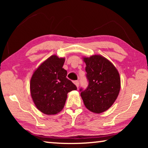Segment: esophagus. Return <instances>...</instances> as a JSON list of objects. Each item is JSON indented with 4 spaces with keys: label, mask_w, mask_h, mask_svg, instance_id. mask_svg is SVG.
<instances>
[{
    "label": "esophagus",
    "mask_w": 148,
    "mask_h": 148,
    "mask_svg": "<svg viewBox=\"0 0 148 148\" xmlns=\"http://www.w3.org/2000/svg\"><path fill=\"white\" fill-rule=\"evenodd\" d=\"M74 84H75V85H76L77 87H79V81H77V80H76V81H74Z\"/></svg>",
    "instance_id": "1"
}]
</instances>
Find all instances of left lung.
<instances>
[{
    "instance_id": "1",
    "label": "left lung",
    "mask_w": 148,
    "mask_h": 148,
    "mask_svg": "<svg viewBox=\"0 0 148 148\" xmlns=\"http://www.w3.org/2000/svg\"><path fill=\"white\" fill-rule=\"evenodd\" d=\"M84 61L89 84L86 89H79L81 97L87 109L101 114L117 98L121 87L119 72L111 62L99 55L84 57Z\"/></svg>"
}]
</instances>
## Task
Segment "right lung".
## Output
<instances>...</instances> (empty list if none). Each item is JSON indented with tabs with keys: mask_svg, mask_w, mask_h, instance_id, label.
<instances>
[{
	"mask_svg": "<svg viewBox=\"0 0 148 148\" xmlns=\"http://www.w3.org/2000/svg\"><path fill=\"white\" fill-rule=\"evenodd\" d=\"M64 58L51 56L32 74L30 89L33 102L40 111L47 115L59 113L64 108L70 91L77 87L66 77L62 68Z\"/></svg>",
	"mask_w": 148,
	"mask_h": 148,
	"instance_id": "1",
	"label": "right lung"
}]
</instances>
